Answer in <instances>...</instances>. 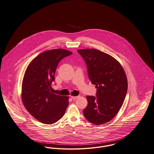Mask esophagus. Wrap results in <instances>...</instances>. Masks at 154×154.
I'll use <instances>...</instances> for the list:
<instances>
[{"instance_id":"34e87169","label":"esophagus","mask_w":154,"mask_h":154,"mask_svg":"<svg viewBox=\"0 0 154 154\" xmlns=\"http://www.w3.org/2000/svg\"><path fill=\"white\" fill-rule=\"evenodd\" d=\"M70 97H71V98H72V99H73V100H75L76 99L78 98V97H74V96H71Z\"/></svg>"}]
</instances>
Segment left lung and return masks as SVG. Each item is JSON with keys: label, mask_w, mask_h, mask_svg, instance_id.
Wrapping results in <instances>:
<instances>
[{"label": "left lung", "mask_w": 154, "mask_h": 154, "mask_svg": "<svg viewBox=\"0 0 154 154\" xmlns=\"http://www.w3.org/2000/svg\"><path fill=\"white\" fill-rule=\"evenodd\" d=\"M84 58L97 97L87 96L88 105L83 111L85 118L98 125L108 122L122 107L128 89L125 71L112 56L95 49L78 50Z\"/></svg>", "instance_id": "1"}]
</instances>
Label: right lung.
I'll list each match as a JSON object with an SVG mask.
<instances>
[{
	"mask_svg": "<svg viewBox=\"0 0 154 154\" xmlns=\"http://www.w3.org/2000/svg\"><path fill=\"white\" fill-rule=\"evenodd\" d=\"M72 53L63 49L47 51L34 58L25 72L22 100L30 115L45 124H52L64 115L69 97L53 94L51 85L59 62Z\"/></svg>",
	"mask_w": 154,
	"mask_h": 154,
	"instance_id": "1",
	"label": "right lung"
}]
</instances>
